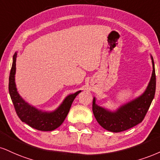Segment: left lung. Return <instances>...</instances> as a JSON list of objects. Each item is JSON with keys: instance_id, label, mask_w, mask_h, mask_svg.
<instances>
[{"instance_id": "8db88e82", "label": "left lung", "mask_w": 160, "mask_h": 160, "mask_svg": "<svg viewBox=\"0 0 160 160\" xmlns=\"http://www.w3.org/2000/svg\"><path fill=\"white\" fill-rule=\"evenodd\" d=\"M151 57L153 72L148 86L143 94L132 101L121 106L114 112L96 104L95 98L92 102V111L96 120L103 128L108 131H124L141 123L145 118L155 95L156 74L153 59Z\"/></svg>"}]
</instances>
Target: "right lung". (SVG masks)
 I'll use <instances>...</instances> for the list:
<instances>
[{"label":"right lung","instance_id":"right-lung-1","mask_svg":"<svg viewBox=\"0 0 160 160\" xmlns=\"http://www.w3.org/2000/svg\"><path fill=\"white\" fill-rule=\"evenodd\" d=\"M16 57L17 53L15 52L13 56L12 68L9 74V92L17 115L22 122L38 130L52 131L55 130L64 122L74 98L81 91H78L67 96L58 108L54 111L45 112L36 109L27 103L17 91L15 82Z\"/></svg>","mask_w":160,"mask_h":160}]
</instances>
